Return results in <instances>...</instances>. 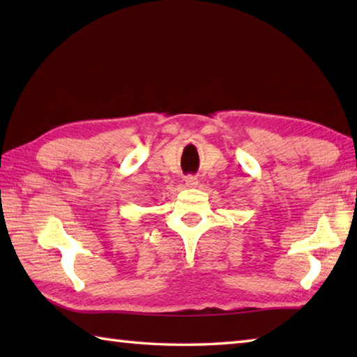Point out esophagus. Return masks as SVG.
<instances>
[{
  "label": "esophagus",
  "instance_id": "esophagus-1",
  "mask_svg": "<svg viewBox=\"0 0 357 357\" xmlns=\"http://www.w3.org/2000/svg\"><path fill=\"white\" fill-rule=\"evenodd\" d=\"M185 185L187 187H196V185H198V178H196V176H187L185 178Z\"/></svg>",
  "mask_w": 357,
  "mask_h": 357
}]
</instances>
